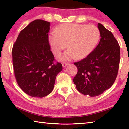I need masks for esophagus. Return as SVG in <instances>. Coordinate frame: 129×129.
I'll use <instances>...</instances> for the list:
<instances>
[{"label": "esophagus", "instance_id": "esophagus-1", "mask_svg": "<svg viewBox=\"0 0 129 129\" xmlns=\"http://www.w3.org/2000/svg\"><path fill=\"white\" fill-rule=\"evenodd\" d=\"M69 64L68 63H62V66H63V67H67V66Z\"/></svg>", "mask_w": 129, "mask_h": 129}]
</instances>
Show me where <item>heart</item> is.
I'll return each mask as SVG.
<instances>
[{
	"label": "heart",
	"instance_id": "obj_1",
	"mask_svg": "<svg viewBox=\"0 0 129 129\" xmlns=\"http://www.w3.org/2000/svg\"><path fill=\"white\" fill-rule=\"evenodd\" d=\"M100 38L99 29L94 25L63 24L48 36L49 45L54 54L57 56L67 47V50L58 57L66 61L77 57L82 59L90 54Z\"/></svg>",
	"mask_w": 129,
	"mask_h": 129
}]
</instances>
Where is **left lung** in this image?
I'll return each mask as SVG.
<instances>
[{
    "label": "left lung",
    "instance_id": "obj_1",
    "mask_svg": "<svg viewBox=\"0 0 129 129\" xmlns=\"http://www.w3.org/2000/svg\"><path fill=\"white\" fill-rule=\"evenodd\" d=\"M99 44L87 57L74 63L77 73L73 82L77 90L84 95L95 97L110 88L117 76L120 47L114 35L99 23Z\"/></svg>",
    "mask_w": 129,
    "mask_h": 129
}]
</instances>
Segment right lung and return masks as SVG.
<instances>
[{
  "label": "right lung",
  "mask_w": 129,
  "mask_h": 129,
  "mask_svg": "<svg viewBox=\"0 0 129 129\" xmlns=\"http://www.w3.org/2000/svg\"><path fill=\"white\" fill-rule=\"evenodd\" d=\"M50 22L40 19L31 22L19 33L12 48L15 77L20 88L34 97L49 95L62 65L54 63L48 41Z\"/></svg>",
  "instance_id": "obj_1"
}]
</instances>
